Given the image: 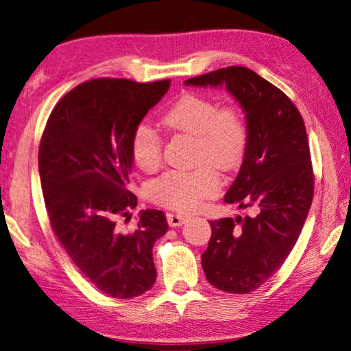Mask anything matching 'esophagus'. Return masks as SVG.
Listing matches in <instances>:
<instances>
[{
	"mask_svg": "<svg viewBox=\"0 0 351 351\" xmlns=\"http://www.w3.org/2000/svg\"><path fill=\"white\" fill-rule=\"evenodd\" d=\"M167 221L171 228H180L187 221V217L180 215V213H167Z\"/></svg>",
	"mask_w": 351,
	"mask_h": 351,
	"instance_id": "34e87169",
	"label": "esophagus"
}]
</instances>
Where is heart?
<instances>
[{
    "mask_svg": "<svg viewBox=\"0 0 351 351\" xmlns=\"http://www.w3.org/2000/svg\"><path fill=\"white\" fill-rule=\"evenodd\" d=\"M164 123L176 133L197 138L195 162L203 165L190 171L170 170L148 184L147 193L161 206L193 212L221 186L211 165L226 171L241 164L249 144L246 119L239 106H219L210 97L186 93L165 112ZM132 154L144 171L156 170L162 162L161 136L145 122L139 123L132 134Z\"/></svg>",
    "mask_w": 351,
    "mask_h": 351,
    "instance_id": "heart-1",
    "label": "heart"
}]
</instances>
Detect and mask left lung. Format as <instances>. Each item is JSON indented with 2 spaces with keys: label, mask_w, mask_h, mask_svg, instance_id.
Here are the masks:
<instances>
[{
  "label": "left lung",
  "mask_w": 351,
  "mask_h": 351,
  "mask_svg": "<svg viewBox=\"0 0 351 351\" xmlns=\"http://www.w3.org/2000/svg\"><path fill=\"white\" fill-rule=\"evenodd\" d=\"M226 86L246 112L249 144L224 201L255 215L209 221L201 263L213 287L247 294L261 287L294 247L310 212L314 175L306 128L289 97L245 66H228L184 82Z\"/></svg>",
  "instance_id": "obj_1"
}]
</instances>
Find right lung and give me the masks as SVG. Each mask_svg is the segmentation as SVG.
I'll list each match as a JSON object with an SVG mask.
<instances>
[{
    "mask_svg": "<svg viewBox=\"0 0 351 351\" xmlns=\"http://www.w3.org/2000/svg\"><path fill=\"white\" fill-rule=\"evenodd\" d=\"M169 88V79L83 82L58 100L40 141L38 171L52 229L83 276L114 299L144 294L156 280L153 245L169 229L164 212L142 210L130 234L116 228V218L138 204L127 189L132 134Z\"/></svg>",
    "mask_w": 351,
    "mask_h": 351,
    "instance_id": "obj_1",
    "label": "right lung"
}]
</instances>
